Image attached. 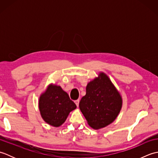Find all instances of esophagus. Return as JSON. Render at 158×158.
<instances>
[{
	"label": "esophagus",
	"instance_id": "34e87169",
	"mask_svg": "<svg viewBox=\"0 0 158 158\" xmlns=\"http://www.w3.org/2000/svg\"><path fill=\"white\" fill-rule=\"evenodd\" d=\"M75 103L76 104L77 106H79V100H77L75 101Z\"/></svg>",
	"mask_w": 158,
	"mask_h": 158
}]
</instances>
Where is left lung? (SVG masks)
<instances>
[{
    "label": "left lung",
    "mask_w": 158,
    "mask_h": 158,
    "mask_svg": "<svg viewBox=\"0 0 158 158\" xmlns=\"http://www.w3.org/2000/svg\"><path fill=\"white\" fill-rule=\"evenodd\" d=\"M122 98L106 74L86 87V94L80 100L79 109L92 128L98 130L111 123L122 109Z\"/></svg>",
    "instance_id": "8db88e82"
}]
</instances>
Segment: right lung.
<instances>
[{
    "mask_svg": "<svg viewBox=\"0 0 158 158\" xmlns=\"http://www.w3.org/2000/svg\"><path fill=\"white\" fill-rule=\"evenodd\" d=\"M39 107L42 118L46 123L59 127L77 106L61 87L50 85L40 96Z\"/></svg>",
    "mask_w": 158,
    "mask_h": 158,
    "instance_id": "obj_1",
    "label": "right lung"
}]
</instances>
